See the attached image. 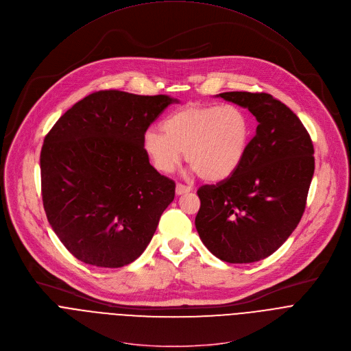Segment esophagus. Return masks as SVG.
Masks as SVG:
<instances>
[{
  "instance_id": "34e87169",
  "label": "esophagus",
  "mask_w": 351,
  "mask_h": 351,
  "mask_svg": "<svg viewBox=\"0 0 351 351\" xmlns=\"http://www.w3.org/2000/svg\"><path fill=\"white\" fill-rule=\"evenodd\" d=\"M191 190H193V187H190V186H184V184H180V183H178V184H176V189H175V191H176V194H178V195H182V194L190 193Z\"/></svg>"
}]
</instances>
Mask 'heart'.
I'll return each instance as SVG.
<instances>
[{
  "mask_svg": "<svg viewBox=\"0 0 351 351\" xmlns=\"http://www.w3.org/2000/svg\"><path fill=\"white\" fill-rule=\"evenodd\" d=\"M162 131L147 130L143 135V149L154 168L162 173L175 171L184 152L186 161L208 182L234 173L251 141L250 119L236 106H186L168 117Z\"/></svg>",
  "mask_w": 351,
  "mask_h": 351,
  "instance_id": "obj_1",
  "label": "heart"
}]
</instances>
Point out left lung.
Instances as JSON below:
<instances>
[{"label": "left lung", "mask_w": 351, "mask_h": 351, "mask_svg": "<svg viewBox=\"0 0 351 351\" xmlns=\"http://www.w3.org/2000/svg\"><path fill=\"white\" fill-rule=\"evenodd\" d=\"M215 97L248 108L259 125L239 169L202 186L195 228L223 262L252 263L274 254L299 224L314 175V149L298 115L269 93Z\"/></svg>", "instance_id": "8db88e82"}]
</instances>
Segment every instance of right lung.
Listing matches in <instances>:
<instances>
[{"label":"right lung","mask_w":351,"mask_h":351,"mask_svg":"<svg viewBox=\"0 0 351 351\" xmlns=\"http://www.w3.org/2000/svg\"><path fill=\"white\" fill-rule=\"evenodd\" d=\"M172 103L179 100L168 95L95 92L47 135L40 158L44 209L78 261L123 267L152 241L175 183L150 165L143 135Z\"/></svg>","instance_id":"right-lung-1"}]
</instances>
